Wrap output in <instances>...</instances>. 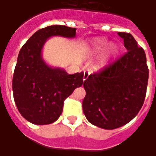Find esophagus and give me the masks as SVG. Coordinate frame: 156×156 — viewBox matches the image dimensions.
I'll use <instances>...</instances> for the list:
<instances>
[{
	"instance_id": "esophagus-1",
	"label": "esophagus",
	"mask_w": 156,
	"mask_h": 156,
	"mask_svg": "<svg viewBox=\"0 0 156 156\" xmlns=\"http://www.w3.org/2000/svg\"><path fill=\"white\" fill-rule=\"evenodd\" d=\"M88 76H89V73H87V72H84V73H83V81H85L88 78Z\"/></svg>"
}]
</instances>
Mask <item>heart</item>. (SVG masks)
Instances as JSON below:
<instances>
[{"label": "heart", "mask_w": 156, "mask_h": 156, "mask_svg": "<svg viewBox=\"0 0 156 156\" xmlns=\"http://www.w3.org/2000/svg\"><path fill=\"white\" fill-rule=\"evenodd\" d=\"M85 50L88 57H95L102 53L95 62V68L98 70H102L105 69L112 59L119 54V46L115 42L109 43L106 39L96 37L88 41L85 47Z\"/></svg>", "instance_id": "b5f03b06"}]
</instances>
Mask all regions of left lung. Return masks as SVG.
I'll return each instance as SVG.
<instances>
[{
	"instance_id": "obj_1",
	"label": "left lung",
	"mask_w": 156,
	"mask_h": 156,
	"mask_svg": "<svg viewBox=\"0 0 156 156\" xmlns=\"http://www.w3.org/2000/svg\"><path fill=\"white\" fill-rule=\"evenodd\" d=\"M118 35L124 39L127 52L83 82V114L92 124L105 129L121 127L137 115L144 104L149 78L144 49L129 33Z\"/></svg>"
}]
</instances>
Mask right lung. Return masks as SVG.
Segmentation results:
<instances>
[{"label": "right lung", "mask_w": 156, "mask_h": 156, "mask_svg": "<svg viewBox=\"0 0 156 156\" xmlns=\"http://www.w3.org/2000/svg\"><path fill=\"white\" fill-rule=\"evenodd\" d=\"M52 37L74 38L76 28L48 26L36 32L23 45L12 79L13 97L18 111L37 125L53 123L61 115L65 98L83 83V73L68 74L42 58V49Z\"/></svg>", "instance_id": "obj_1"}]
</instances>
